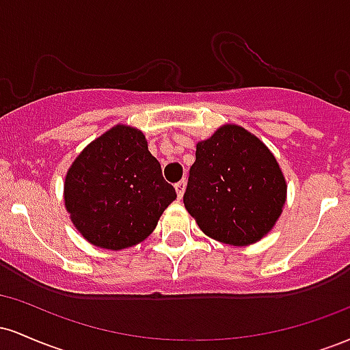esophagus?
<instances>
[{
	"label": "esophagus",
	"instance_id": "esophagus-1",
	"mask_svg": "<svg viewBox=\"0 0 350 350\" xmlns=\"http://www.w3.org/2000/svg\"><path fill=\"white\" fill-rule=\"evenodd\" d=\"M174 189H176V194H178V199H183L184 196V191H186V180H179V183L174 184Z\"/></svg>",
	"mask_w": 350,
	"mask_h": 350
}]
</instances>
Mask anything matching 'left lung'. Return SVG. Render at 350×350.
<instances>
[{"instance_id":"8db88e82","label":"left lung","mask_w":350,"mask_h":350,"mask_svg":"<svg viewBox=\"0 0 350 350\" xmlns=\"http://www.w3.org/2000/svg\"><path fill=\"white\" fill-rule=\"evenodd\" d=\"M286 191L267 144L240 124L227 123L196 144L184 207L207 237L247 247L278 222Z\"/></svg>"}]
</instances>
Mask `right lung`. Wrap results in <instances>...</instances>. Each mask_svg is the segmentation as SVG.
<instances>
[{
    "mask_svg": "<svg viewBox=\"0 0 350 350\" xmlns=\"http://www.w3.org/2000/svg\"><path fill=\"white\" fill-rule=\"evenodd\" d=\"M174 199L146 136L130 124H115L88 143L64 180L72 224L88 243L105 250L143 242Z\"/></svg>",
    "mask_w": 350,
    "mask_h": 350,
    "instance_id": "right-lung-1",
    "label": "right lung"
}]
</instances>
